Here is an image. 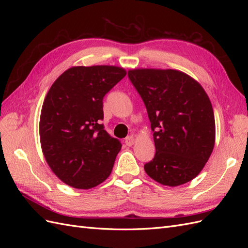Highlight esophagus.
Returning a JSON list of instances; mask_svg holds the SVG:
<instances>
[{
	"instance_id": "obj_1",
	"label": "esophagus",
	"mask_w": 248,
	"mask_h": 248,
	"mask_svg": "<svg viewBox=\"0 0 248 248\" xmlns=\"http://www.w3.org/2000/svg\"><path fill=\"white\" fill-rule=\"evenodd\" d=\"M133 144H134V138H133L132 136H129V137H127V138L125 139V145H126V146L130 147V146H132Z\"/></svg>"
}]
</instances>
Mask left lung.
I'll list each match as a JSON object with an SVG mask.
<instances>
[{
    "label": "left lung",
    "mask_w": 248,
    "mask_h": 248,
    "mask_svg": "<svg viewBox=\"0 0 248 248\" xmlns=\"http://www.w3.org/2000/svg\"><path fill=\"white\" fill-rule=\"evenodd\" d=\"M128 78L144 101L156 153L144 169L168 186L191 181L205 167L215 142V119L205 90L174 69H134Z\"/></svg>",
    "instance_id": "obj_1"
}]
</instances>
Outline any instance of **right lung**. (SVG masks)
Masks as SVG:
<instances>
[{
  "label": "right lung",
  "instance_id": "right-lung-1",
  "mask_svg": "<svg viewBox=\"0 0 248 248\" xmlns=\"http://www.w3.org/2000/svg\"><path fill=\"white\" fill-rule=\"evenodd\" d=\"M126 76L116 66H77L66 70L44 99L39 133L55 175L78 189H90L110 175L121 142L104 130L103 97Z\"/></svg>",
  "mask_w": 248,
  "mask_h": 248
}]
</instances>
